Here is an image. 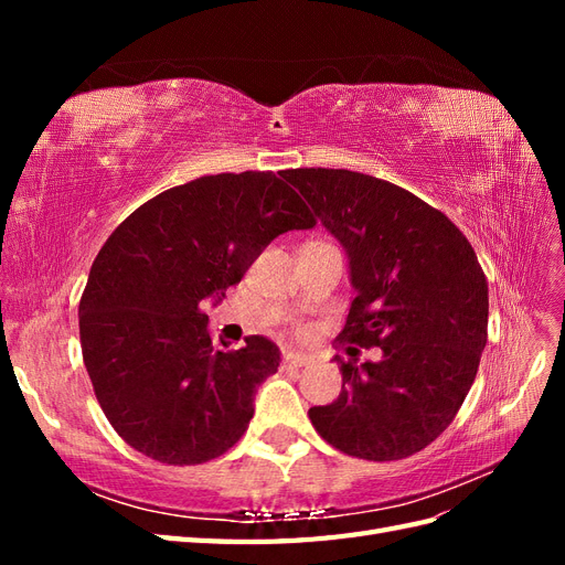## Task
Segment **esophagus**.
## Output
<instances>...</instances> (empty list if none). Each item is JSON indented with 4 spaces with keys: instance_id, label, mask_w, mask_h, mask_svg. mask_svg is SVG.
Here are the masks:
<instances>
[{
    "instance_id": "obj_1",
    "label": "esophagus",
    "mask_w": 565,
    "mask_h": 565,
    "mask_svg": "<svg viewBox=\"0 0 565 565\" xmlns=\"http://www.w3.org/2000/svg\"><path fill=\"white\" fill-rule=\"evenodd\" d=\"M311 361H313V358L306 355V353H297V351H285V353H282V365L303 367V365H309Z\"/></svg>"
}]
</instances>
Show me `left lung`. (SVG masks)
I'll list each match as a JSON object with an SVG mask.
<instances>
[{
    "mask_svg": "<svg viewBox=\"0 0 565 565\" xmlns=\"http://www.w3.org/2000/svg\"><path fill=\"white\" fill-rule=\"evenodd\" d=\"M282 177L349 254L358 297L337 344L384 351L361 367L337 355L341 393L309 409L311 424L358 459L415 455L448 429L486 349L488 280L476 252L446 214L396 183L322 167Z\"/></svg>",
    "mask_w": 565,
    "mask_h": 565,
    "instance_id": "obj_1",
    "label": "left lung"
}]
</instances>
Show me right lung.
<instances>
[{
  "label": "right lung",
  "mask_w": 565,
  "mask_h": 565,
  "mask_svg": "<svg viewBox=\"0 0 565 565\" xmlns=\"http://www.w3.org/2000/svg\"><path fill=\"white\" fill-rule=\"evenodd\" d=\"M316 218L273 172L207 174L143 202L96 254L79 341L96 401L127 446L162 465L216 459L247 431L280 365L266 337L212 344L200 301L241 282L262 249Z\"/></svg>",
  "instance_id": "obj_1"
}]
</instances>
